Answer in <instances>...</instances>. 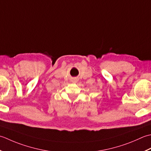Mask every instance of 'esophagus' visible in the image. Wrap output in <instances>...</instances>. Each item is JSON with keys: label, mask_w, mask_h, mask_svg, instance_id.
I'll use <instances>...</instances> for the list:
<instances>
[{"label": "esophagus", "mask_w": 151, "mask_h": 151, "mask_svg": "<svg viewBox=\"0 0 151 151\" xmlns=\"http://www.w3.org/2000/svg\"><path fill=\"white\" fill-rule=\"evenodd\" d=\"M77 81H78V79H73V82H74V83H76Z\"/></svg>", "instance_id": "34e87169"}]
</instances>
